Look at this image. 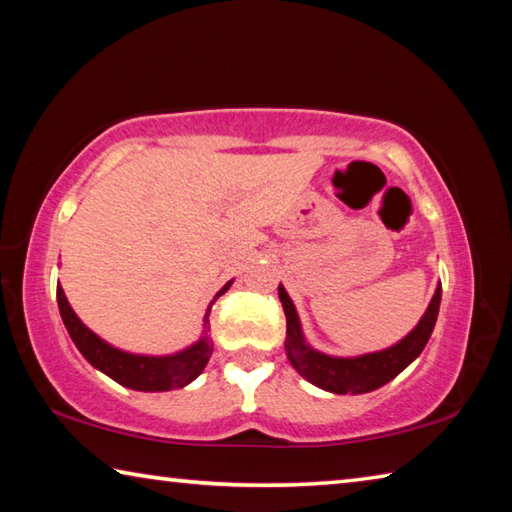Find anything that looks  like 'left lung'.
Listing matches in <instances>:
<instances>
[{
    "mask_svg": "<svg viewBox=\"0 0 512 512\" xmlns=\"http://www.w3.org/2000/svg\"><path fill=\"white\" fill-rule=\"evenodd\" d=\"M277 296H280L284 316H287V341H284V350H287L291 366L307 381H311V384L323 388V391L336 395H359L388 384L411 361L420 357V352L424 350V345H427L433 332V325H436L443 289L436 287V293H433L420 323L400 343L379 352L359 354V357H329V354L311 348L305 341V336H302L298 311L293 307V300L289 298V293L282 284L277 289Z\"/></svg>",
    "mask_w": 512,
    "mask_h": 512,
    "instance_id": "8db88e82",
    "label": "left lung"
}]
</instances>
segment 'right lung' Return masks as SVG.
Here are the masks:
<instances>
[{"label": "right lung", "instance_id": "obj_1", "mask_svg": "<svg viewBox=\"0 0 512 512\" xmlns=\"http://www.w3.org/2000/svg\"><path fill=\"white\" fill-rule=\"evenodd\" d=\"M232 280L225 284V287L216 293L210 307L205 311L203 318V336L194 345L180 350L176 354H167V357H146V354H131L124 350L112 348L110 343L99 339L97 334L92 332L90 327L81 323V318L74 314V309L69 307L65 298L63 287L58 284L56 289V300L60 316H63V323L67 327L69 336L79 352L88 359L94 368L106 372L110 379H115L117 384L133 388V391H146V393H158V391H171V388H183L189 381H194L201 375L207 361L212 357V343L210 336H207V325H210V311L212 305L219 296L230 289Z\"/></svg>", "mask_w": 512, "mask_h": 512}]
</instances>
